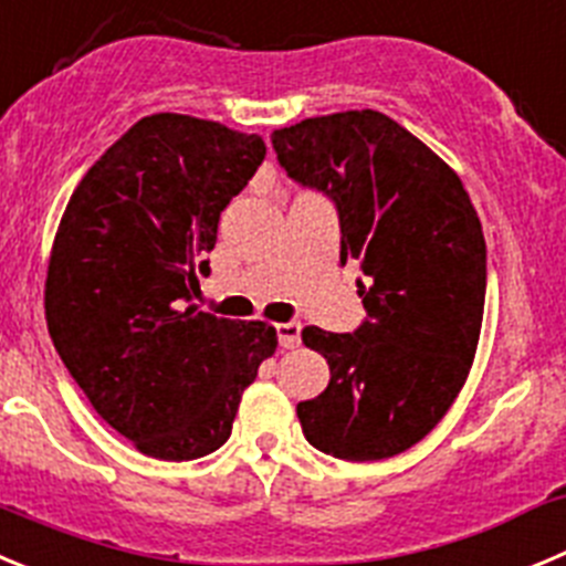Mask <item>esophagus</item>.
Here are the masks:
<instances>
[{"label":"esophagus","instance_id":"34e87169","mask_svg":"<svg viewBox=\"0 0 566 566\" xmlns=\"http://www.w3.org/2000/svg\"><path fill=\"white\" fill-rule=\"evenodd\" d=\"M274 334H277V345L283 350H292L303 342V323L300 319H289V323H280L274 325Z\"/></svg>","mask_w":566,"mask_h":566}]
</instances>
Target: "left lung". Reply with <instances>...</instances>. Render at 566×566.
I'll return each mask as SVG.
<instances>
[{"instance_id": "1", "label": "left lung", "mask_w": 566, "mask_h": 566, "mask_svg": "<svg viewBox=\"0 0 566 566\" xmlns=\"http://www.w3.org/2000/svg\"><path fill=\"white\" fill-rule=\"evenodd\" d=\"M280 168L339 219L367 317L354 334L305 328L325 392L297 403L305 440L339 460H385L427 438L476 354L485 238L463 181L387 114L361 108L272 134Z\"/></svg>"}]
</instances>
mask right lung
Here are the masks:
<instances>
[{
  "label": "right lung",
  "mask_w": 566,
  "mask_h": 566,
  "mask_svg": "<svg viewBox=\"0 0 566 566\" xmlns=\"http://www.w3.org/2000/svg\"><path fill=\"white\" fill-rule=\"evenodd\" d=\"M266 145L221 123L151 114L83 176L46 272V328L92 407L139 452L196 460L227 443L274 328L193 305L221 210Z\"/></svg>",
  "instance_id": "obj_1"
}]
</instances>
